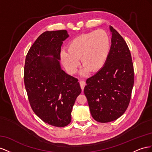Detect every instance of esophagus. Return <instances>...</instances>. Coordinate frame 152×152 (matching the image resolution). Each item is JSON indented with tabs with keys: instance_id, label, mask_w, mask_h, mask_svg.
Listing matches in <instances>:
<instances>
[{
	"instance_id": "esophagus-1",
	"label": "esophagus",
	"mask_w": 152,
	"mask_h": 152,
	"mask_svg": "<svg viewBox=\"0 0 152 152\" xmlns=\"http://www.w3.org/2000/svg\"><path fill=\"white\" fill-rule=\"evenodd\" d=\"M80 86H81V88L82 90H83V89H84V88H85V85H86L85 81H83V80H81V81H80Z\"/></svg>"
}]
</instances>
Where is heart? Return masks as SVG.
I'll list each match as a JSON object with an SVG mask.
<instances>
[{"mask_svg": "<svg viewBox=\"0 0 152 152\" xmlns=\"http://www.w3.org/2000/svg\"><path fill=\"white\" fill-rule=\"evenodd\" d=\"M67 48V51L62 50L60 55L64 67L73 75L79 67L80 58L83 66L81 75H85L90 71H100L104 66L110 53V38L104 30H95L72 39Z\"/></svg>", "mask_w": 152, "mask_h": 152, "instance_id": "obj_1", "label": "heart"}]
</instances>
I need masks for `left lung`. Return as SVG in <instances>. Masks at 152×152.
<instances>
[{"label":"left lung","mask_w":152,"mask_h":152,"mask_svg":"<svg viewBox=\"0 0 152 152\" xmlns=\"http://www.w3.org/2000/svg\"><path fill=\"white\" fill-rule=\"evenodd\" d=\"M110 53L104 67L86 81L84 94L90 113L97 122H112L122 116L129 104L134 85L131 52L120 34L110 26Z\"/></svg>","instance_id":"1"}]
</instances>
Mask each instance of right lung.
<instances>
[{"label": "right lung", "mask_w": 152, "mask_h": 152, "mask_svg": "<svg viewBox=\"0 0 152 152\" xmlns=\"http://www.w3.org/2000/svg\"><path fill=\"white\" fill-rule=\"evenodd\" d=\"M66 30L46 31L37 37L26 56L24 83L32 110L43 122L63 127L81 89L78 80L63 71L59 60Z\"/></svg>", "instance_id": "1"}]
</instances>
